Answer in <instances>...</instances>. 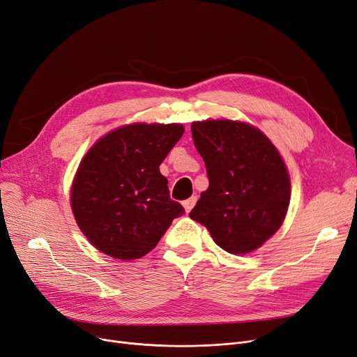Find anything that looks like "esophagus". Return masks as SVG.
Wrapping results in <instances>:
<instances>
[{
  "label": "esophagus",
  "mask_w": 357,
  "mask_h": 357,
  "mask_svg": "<svg viewBox=\"0 0 357 357\" xmlns=\"http://www.w3.org/2000/svg\"><path fill=\"white\" fill-rule=\"evenodd\" d=\"M195 203H197V197H190L188 200H185V202L182 203L183 207H185V212H187V213L191 212V208L195 206Z\"/></svg>",
  "instance_id": "34e87169"
}]
</instances>
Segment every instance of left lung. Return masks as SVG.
Listing matches in <instances>:
<instances>
[{
  "mask_svg": "<svg viewBox=\"0 0 357 357\" xmlns=\"http://www.w3.org/2000/svg\"><path fill=\"white\" fill-rule=\"evenodd\" d=\"M208 188L190 218L231 255H247L280 229L289 204V176L273 144L253 126L232 121L191 125Z\"/></svg>",
  "mask_w": 357,
  "mask_h": 357,
  "instance_id": "8db88e82",
  "label": "left lung"
}]
</instances>
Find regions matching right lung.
<instances>
[{
  "mask_svg": "<svg viewBox=\"0 0 357 357\" xmlns=\"http://www.w3.org/2000/svg\"><path fill=\"white\" fill-rule=\"evenodd\" d=\"M183 126L128 125L101 138L79 165L72 210L88 241L104 255L139 259L157 245L172 220L185 213L170 199L158 166Z\"/></svg>",
  "mask_w": 357,
  "mask_h": 357,
  "instance_id": "obj_1",
  "label": "right lung"
}]
</instances>
